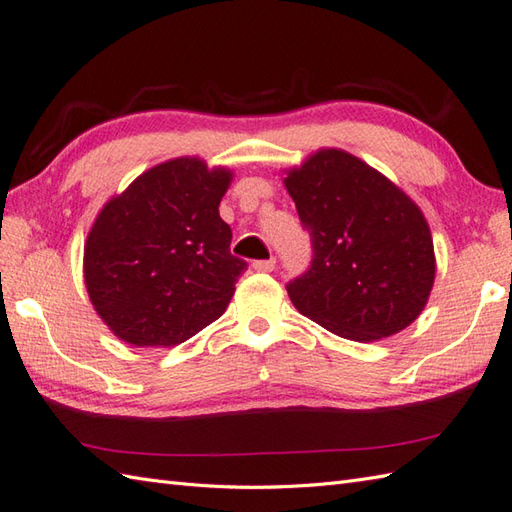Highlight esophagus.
Masks as SVG:
<instances>
[{"instance_id":"34e87169","label":"esophagus","mask_w":512,"mask_h":512,"mask_svg":"<svg viewBox=\"0 0 512 512\" xmlns=\"http://www.w3.org/2000/svg\"><path fill=\"white\" fill-rule=\"evenodd\" d=\"M275 264H277V259L275 257H268V259L253 261V268L257 272H272V270H275Z\"/></svg>"}]
</instances>
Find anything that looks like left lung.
I'll use <instances>...</instances> for the list:
<instances>
[{
	"label": "left lung",
	"mask_w": 512,
	"mask_h": 512,
	"mask_svg": "<svg viewBox=\"0 0 512 512\" xmlns=\"http://www.w3.org/2000/svg\"><path fill=\"white\" fill-rule=\"evenodd\" d=\"M312 261L285 290L336 336L373 342L406 329L430 296L434 244L421 209L344 150H320L285 178Z\"/></svg>",
	"instance_id": "left-lung-1"
}]
</instances>
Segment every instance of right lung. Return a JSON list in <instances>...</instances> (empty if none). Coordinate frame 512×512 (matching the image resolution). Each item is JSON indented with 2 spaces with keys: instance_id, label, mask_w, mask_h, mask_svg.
<instances>
[{
  "instance_id": "1",
  "label": "right lung",
  "mask_w": 512,
  "mask_h": 512,
  "mask_svg": "<svg viewBox=\"0 0 512 512\" xmlns=\"http://www.w3.org/2000/svg\"><path fill=\"white\" fill-rule=\"evenodd\" d=\"M231 172L174 159L106 202L85 246L89 299L113 334L174 347L227 310L246 261L231 255L220 200Z\"/></svg>"
}]
</instances>
